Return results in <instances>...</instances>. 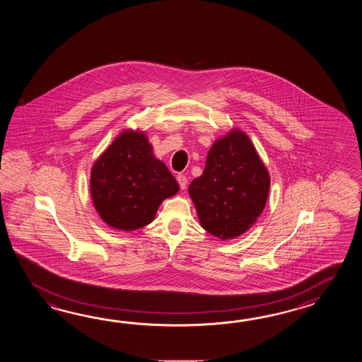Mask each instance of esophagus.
I'll return each instance as SVG.
<instances>
[{
  "label": "esophagus",
  "mask_w": 362,
  "mask_h": 362,
  "mask_svg": "<svg viewBox=\"0 0 362 362\" xmlns=\"http://www.w3.org/2000/svg\"><path fill=\"white\" fill-rule=\"evenodd\" d=\"M177 181L178 185H180V187H181L182 190H185V189H186V185H187V178H186V176L182 175V173H178Z\"/></svg>",
  "instance_id": "34e87169"
}]
</instances>
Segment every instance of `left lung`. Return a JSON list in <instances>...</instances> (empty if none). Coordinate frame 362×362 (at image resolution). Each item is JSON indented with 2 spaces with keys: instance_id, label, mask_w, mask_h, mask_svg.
<instances>
[{
  "instance_id": "obj_1",
  "label": "left lung",
  "mask_w": 362,
  "mask_h": 362,
  "mask_svg": "<svg viewBox=\"0 0 362 362\" xmlns=\"http://www.w3.org/2000/svg\"><path fill=\"white\" fill-rule=\"evenodd\" d=\"M270 178L254 144L234 129L217 139L203 175L189 186L200 225L220 239L246 233L257 220L269 194Z\"/></svg>"
}]
</instances>
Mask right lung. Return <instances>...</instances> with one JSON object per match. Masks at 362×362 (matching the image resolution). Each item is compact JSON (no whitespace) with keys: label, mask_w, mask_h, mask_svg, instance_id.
Listing matches in <instances>:
<instances>
[{"label":"right lung","mask_w":362,"mask_h":362,"mask_svg":"<svg viewBox=\"0 0 362 362\" xmlns=\"http://www.w3.org/2000/svg\"><path fill=\"white\" fill-rule=\"evenodd\" d=\"M178 189L177 181L155 158L142 132H123L93 165V204L100 218L119 230L146 226L163 200Z\"/></svg>","instance_id":"obj_1"}]
</instances>
